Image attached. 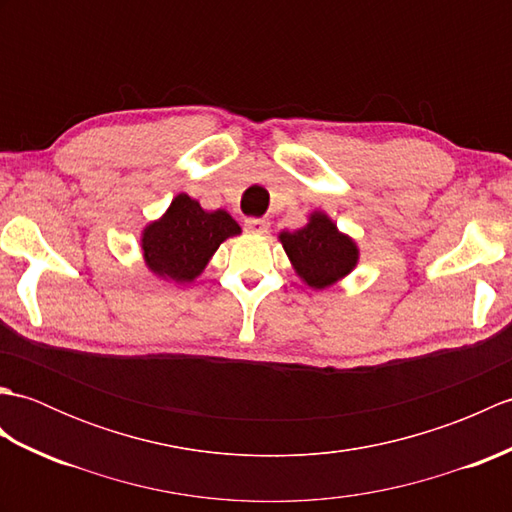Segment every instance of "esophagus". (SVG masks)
<instances>
[{
  "label": "esophagus",
  "instance_id": "1",
  "mask_svg": "<svg viewBox=\"0 0 512 512\" xmlns=\"http://www.w3.org/2000/svg\"><path fill=\"white\" fill-rule=\"evenodd\" d=\"M244 226H246V231L253 235H266L270 231V224L266 220H259V217H250Z\"/></svg>",
  "mask_w": 512,
  "mask_h": 512
}]
</instances>
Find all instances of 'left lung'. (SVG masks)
Wrapping results in <instances>:
<instances>
[{"label":"left lung","mask_w":512,"mask_h":512,"mask_svg":"<svg viewBox=\"0 0 512 512\" xmlns=\"http://www.w3.org/2000/svg\"><path fill=\"white\" fill-rule=\"evenodd\" d=\"M279 242L297 277L312 290L330 288L350 275L361 255L354 239L341 233L323 211L310 213L308 224L297 231H281Z\"/></svg>","instance_id":"1"}]
</instances>
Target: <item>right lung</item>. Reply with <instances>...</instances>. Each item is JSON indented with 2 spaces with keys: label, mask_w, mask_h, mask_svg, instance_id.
Instances as JSON below:
<instances>
[{
  "label": "right lung",
  "mask_w": 512,
  "mask_h": 512,
  "mask_svg": "<svg viewBox=\"0 0 512 512\" xmlns=\"http://www.w3.org/2000/svg\"><path fill=\"white\" fill-rule=\"evenodd\" d=\"M242 228L224 209L204 211L198 200L178 193L158 220L140 233V250L145 266L156 277L176 284L198 279L215 250Z\"/></svg>",
  "instance_id": "add662e5"
}]
</instances>
